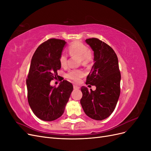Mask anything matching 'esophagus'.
Here are the masks:
<instances>
[{"mask_svg": "<svg viewBox=\"0 0 151 151\" xmlns=\"http://www.w3.org/2000/svg\"><path fill=\"white\" fill-rule=\"evenodd\" d=\"M74 89H80V87L79 86H77V85H76V84H74Z\"/></svg>", "mask_w": 151, "mask_h": 151, "instance_id": "1", "label": "esophagus"}]
</instances>
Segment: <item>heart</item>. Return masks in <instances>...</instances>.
I'll return each instance as SVG.
<instances>
[{
	"mask_svg": "<svg viewBox=\"0 0 151 151\" xmlns=\"http://www.w3.org/2000/svg\"><path fill=\"white\" fill-rule=\"evenodd\" d=\"M68 52L70 55L79 56L80 60L83 64H89L92 59V54L87 47L79 42L72 43L68 47ZM59 63L62 67L65 68L67 64V55L62 53L59 57ZM84 76V72L81 69H70L66 74V77L75 82H79L81 78Z\"/></svg>",
	"mask_w": 151,
	"mask_h": 151,
	"instance_id": "b5f03b06",
	"label": "heart"
}]
</instances>
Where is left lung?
<instances>
[{
    "instance_id": "left-lung-1",
    "label": "left lung",
    "mask_w": 151,
    "mask_h": 151,
    "mask_svg": "<svg viewBox=\"0 0 151 151\" xmlns=\"http://www.w3.org/2000/svg\"><path fill=\"white\" fill-rule=\"evenodd\" d=\"M86 43L93 51V64L87 77L86 84L96 89L88 91L82 86L81 104L87 116L97 121L107 118L116 108L121 92V72L114 50L97 38L87 39Z\"/></svg>"
}]
</instances>
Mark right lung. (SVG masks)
Here are the masks:
<instances>
[{"label":"right lung","mask_w":151,"mask_h":151,"mask_svg":"<svg viewBox=\"0 0 151 151\" xmlns=\"http://www.w3.org/2000/svg\"><path fill=\"white\" fill-rule=\"evenodd\" d=\"M65 44L64 40L49 39L38 47L31 60L26 80L29 104L35 115L45 121H54L63 114L73 90L65 80L58 87L50 84L59 76V57Z\"/></svg>","instance_id":"add662e5"}]
</instances>
